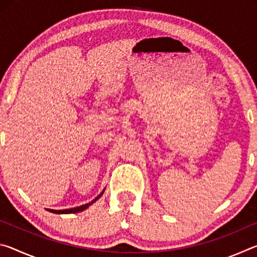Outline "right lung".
Segmentation results:
<instances>
[{
  "mask_svg": "<svg viewBox=\"0 0 257 257\" xmlns=\"http://www.w3.org/2000/svg\"><path fill=\"white\" fill-rule=\"evenodd\" d=\"M103 193H104V190L102 191L101 194L98 195V196L95 198V199H93L92 202L90 203H87V204H85V205H81V206H78V207H73V208H68V210H59V211H56V210H47V211H50V212H52V213H55V214H68V213H78V212H81V211H84V210H86L87 207H88L89 205H92V204L94 203V202H96L97 199L102 196L103 195Z\"/></svg>",
  "mask_w": 257,
  "mask_h": 257,
  "instance_id": "add662e5",
  "label": "right lung"
}]
</instances>
